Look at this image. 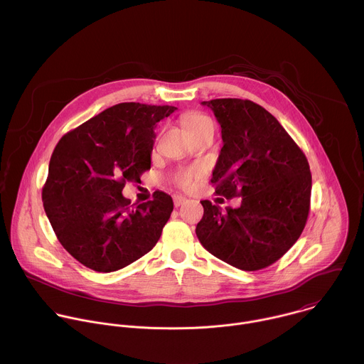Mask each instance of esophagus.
I'll return each instance as SVG.
<instances>
[{
  "instance_id": "obj_1",
  "label": "esophagus",
  "mask_w": 364,
  "mask_h": 364,
  "mask_svg": "<svg viewBox=\"0 0 364 364\" xmlns=\"http://www.w3.org/2000/svg\"><path fill=\"white\" fill-rule=\"evenodd\" d=\"M185 202H186V198H183V196H173V205H175V208L182 206Z\"/></svg>"
}]
</instances>
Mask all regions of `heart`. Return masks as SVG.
I'll use <instances>...</instances> for the list:
<instances>
[{"mask_svg":"<svg viewBox=\"0 0 364 364\" xmlns=\"http://www.w3.org/2000/svg\"><path fill=\"white\" fill-rule=\"evenodd\" d=\"M206 122H210L208 116L202 114V113H198V112H192V113H188L182 117V124L185 127L186 132H191V130H195L198 129L199 126L205 124ZM202 178V171L195 168V169H189L183 173H181L178 178H176V185L185 191H191L196 182Z\"/></svg>","mask_w":364,"mask_h":364,"instance_id":"heart-1","label":"heart"}]
</instances>
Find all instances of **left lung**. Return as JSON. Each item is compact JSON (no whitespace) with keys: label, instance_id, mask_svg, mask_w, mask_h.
I'll return each mask as SVG.
<instances>
[{"label":"left lung","instance_id":"obj_1","mask_svg":"<svg viewBox=\"0 0 364 364\" xmlns=\"http://www.w3.org/2000/svg\"><path fill=\"white\" fill-rule=\"evenodd\" d=\"M221 127L223 147L213 169L215 193L242 198L237 208L202 200L196 235L211 255L242 270L280 259L301 235L311 196L304 153L274 116L248 100L202 102Z\"/></svg>","mask_w":364,"mask_h":364}]
</instances>
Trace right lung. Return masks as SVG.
<instances>
[{
	"label": "right lung",
	"instance_id": "right-lung-1",
	"mask_svg": "<svg viewBox=\"0 0 364 364\" xmlns=\"http://www.w3.org/2000/svg\"><path fill=\"white\" fill-rule=\"evenodd\" d=\"M175 106L123 102L64 134L53 151L43 208L64 250L95 272H114L156 247L173 210L156 191L130 205L127 181L151 168L156 123Z\"/></svg>",
	"mask_w": 364,
	"mask_h": 364
}]
</instances>
